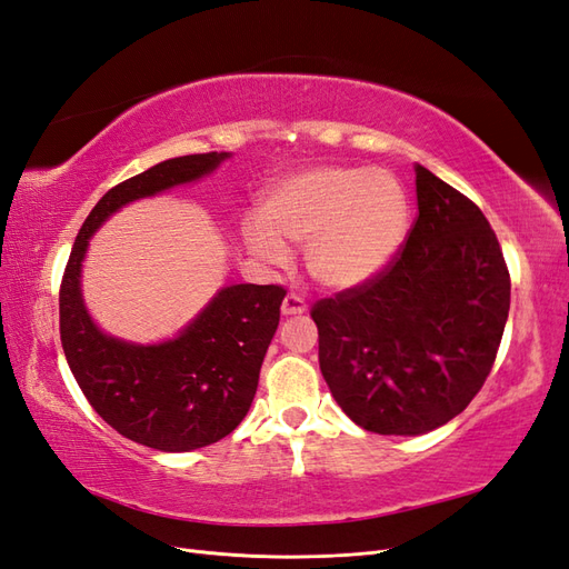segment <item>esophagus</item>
I'll return each mask as SVG.
<instances>
[{
	"mask_svg": "<svg viewBox=\"0 0 569 569\" xmlns=\"http://www.w3.org/2000/svg\"><path fill=\"white\" fill-rule=\"evenodd\" d=\"M281 312H283L286 317H290V315H302V312H308V302H305L298 293H288V296L283 298Z\"/></svg>",
	"mask_w": 569,
	"mask_h": 569,
	"instance_id": "1",
	"label": "esophagus"
}]
</instances>
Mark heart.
<instances>
[{
    "label": "heart",
    "instance_id": "heart-1",
    "mask_svg": "<svg viewBox=\"0 0 569 569\" xmlns=\"http://www.w3.org/2000/svg\"><path fill=\"white\" fill-rule=\"evenodd\" d=\"M409 228V199L387 168L317 166L290 174L261 201L259 221H244L247 250L267 264L305 247L312 279L348 288L372 279L397 254Z\"/></svg>",
    "mask_w": 569,
    "mask_h": 569
}]
</instances>
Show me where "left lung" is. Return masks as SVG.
Segmentation results:
<instances>
[{
  "instance_id": "8db88e82",
  "label": "left lung",
  "mask_w": 569,
  "mask_h": 569,
  "mask_svg": "<svg viewBox=\"0 0 569 569\" xmlns=\"http://www.w3.org/2000/svg\"><path fill=\"white\" fill-rule=\"evenodd\" d=\"M418 213L382 271L312 305L319 370L356 426L423 435L488 380L509 312V271L476 203L416 166Z\"/></svg>"
}]
</instances>
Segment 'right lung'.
Wrapping results in <instances>:
<instances>
[{
    "label": "right lung",
    "mask_w": 569,
    "mask_h": 569,
    "mask_svg": "<svg viewBox=\"0 0 569 569\" xmlns=\"http://www.w3.org/2000/svg\"><path fill=\"white\" fill-rule=\"evenodd\" d=\"M228 153L170 158L100 199L71 247L60 286V337L67 362L93 411L127 440L189 451L223 440L254 399L259 370L279 327L283 286H228L178 339L132 346L106 337L83 308L79 273L96 228L127 201L211 172Z\"/></svg>",
    "instance_id": "obj_1"
}]
</instances>
